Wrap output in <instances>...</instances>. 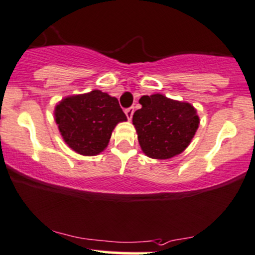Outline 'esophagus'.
Instances as JSON below:
<instances>
[{
  "label": "esophagus",
  "mask_w": 255,
  "mask_h": 255,
  "mask_svg": "<svg viewBox=\"0 0 255 255\" xmlns=\"http://www.w3.org/2000/svg\"><path fill=\"white\" fill-rule=\"evenodd\" d=\"M126 115H127V119L128 120H131L133 118V114H134V107H129V108H127L125 110Z\"/></svg>",
  "instance_id": "1"
}]
</instances>
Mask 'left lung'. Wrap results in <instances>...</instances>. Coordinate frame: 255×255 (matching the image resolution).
<instances>
[{"instance_id":"obj_1","label":"left lung","mask_w":255,"mask_h":255,"mask_svg":"<svg viewBox=\"0 0 255 255\" xmlns=\"http://www.w3.org/2000/svg\"><path fill=\"white\" fill-rule=\"evenodd\" d=\"M142 108L133 115L137 139L149 158L170 159L189 146L199 119L191 104L170 100L160 94L140 98Z\"/></svg>"}]
</instances>
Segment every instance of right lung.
Wrapping results in <instances>:
<instances>
[{"label": "right lung", "instance_id": "obj_1", "mask_svg": "<svg viewBox=\"0 0 255 255\" xmlns=\"http://www.w3.org/2000/svg\"><path fill=\"white\" fill-rule=\"evenodd\" d=\"M126 120L118 98L100 90L64 98L56 107L61 136L73 151L83 155L102 152L115 126Z\"/></svg>", "mask_w": 255, "mask_h": 255}]
</instances>
